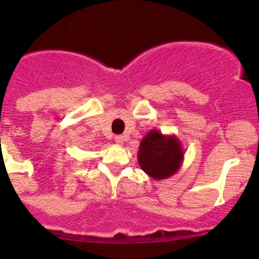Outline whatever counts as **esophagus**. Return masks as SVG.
Listing matches in <instances>:
<instances>
[{"label":"esophagus","mask_w":259,"mask_h":259,"mask_svg":"<svg viewBox=\"0 0 259 259\" xmlns=\"http://www.w3.org/2000/svg\"><path fill=\"white\" fill-rule=\"evenodd\" d=\"M114 140H115V142H117L118 145H123L124 144V136H121V135H117L114 138Z\"/></svg>","instance_id":"esophagus-1"}]
</instances>
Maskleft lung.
I'll use <instances>...</instances> for the list:
<instances>
[{
	"instance_id": "left-lung-1",
	"label": "left lung",
	"mask_w": 259,
	"mask_h": 259,
	"mask_svg": "<svg viewBox=\"0 0 259 259\" xmlns=\"http://www.w3.org/2000/svg\"><path fill=\"white\" fill-rule=\"evenodd\" d=\"M139 164L154 180L167 179L179 170L184 162V150L175 135H164L152 129L141 140L138 152Z\"/></svg>"
}]
</instances>
